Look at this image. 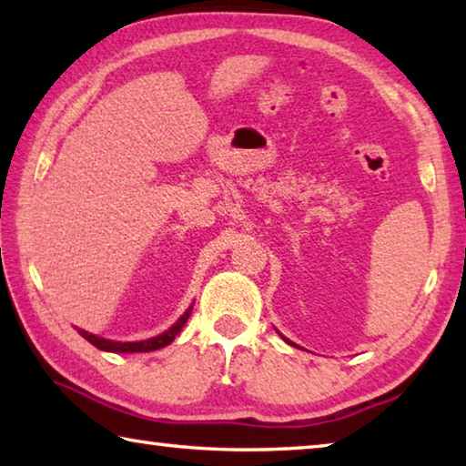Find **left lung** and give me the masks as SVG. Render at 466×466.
<instances>
[{"label":"left lung","mask_w":466,"mask_h":466,"mask_svg":"<svg viewBox=\"0 0 466 466\" xmlns=\"http://www.w3.org/2000/svg\"><path fill=\"white\" fill-rule=\"evenodd\" d=\"M278 333H279V330H278ZM279 337H281V339H283V341H286V343H289V345H296V343H291V341H289V339H288V337H283V335H281V333H279ZM296 347H298V345H296Z\"/></svg>","instance_id":"left-lung-1"}]
</instances>
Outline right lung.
<instances>
[{"label":"right lung","instance_id":"right-lung-1","mask_svg":"<svg viewBox=\"0 0 466 466\" xmlns=\"http://www.w3.org/2000/svg\"><path fill=\"white\" fill-rule=\"evenodd\" d=\"M193 304L188 306V309L183 314H180V319L175 322V325L168 327L167 330H162L160 335L149 337V339H141V341H113V339L98 337V335H94V333H88V330H84V329H77V327H74V329L86 339V341H90L94 347H98V350H102V351H110V353L156 351V350H162V347H167L168 343L175 341V337L180 333V330H183L188 317H191Z\"/></svg>","mask_w":466,"mask_h":466}]
</instances>
